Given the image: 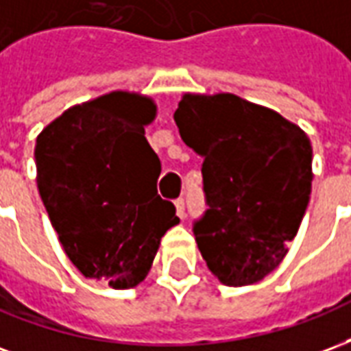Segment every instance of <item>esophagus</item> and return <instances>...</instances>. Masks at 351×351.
<instances>
[{"label": "esophagus", "instance_id": "esophagus-1", "mask_svg": "<svg viewBox=\"0 0 351 351\" xmlns=\"http://www.w3.org/2000/svg\"><path fill=\"white\" fill-rule=\"evenodd\" d=\"M175 206H176V214H178V218H184L186 216V203H184V199H176L175 201Z\"/></svg>", "mask_w": 351, "mask_h": 351}]
</instances>
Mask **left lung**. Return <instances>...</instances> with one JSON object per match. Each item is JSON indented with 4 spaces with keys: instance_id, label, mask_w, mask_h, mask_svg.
Masks as SVG:
<instances>
[{
    "instance_id": "1",
    "label": "left lung",
    "mask_w": 351,
    "mask_h": 351,
    "mask_svg": "<svg viewBox=\"0 0 351 351\" xmlns=\"http://www.w3.org/2000/svg\"><path fill=\"white\" fill-rule=\"evenodd\" d=\"M175 122L203 156L206 208L193 235L226 286L265 278L287 254L312 190V146L301 128L233 93L184 95Z\"/></svg>"
}]
</instances>
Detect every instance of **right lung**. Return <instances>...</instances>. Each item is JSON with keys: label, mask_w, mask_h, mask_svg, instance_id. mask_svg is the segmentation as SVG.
<instances>
[{"label": "right lung", "mask_w": 351, "mask_h": 351, "mask_svg": "<svg viewBox=\"0 0 351 351\" xmlns=\"http://www.w3.org/2000/svg\"><path fill=\"white\" fill-rule=\"evenodd\" d=\"M152 99L112 92L65 110L35 145L37 188L67 258L86 278L135 287L178 223L158 195L161 163L145 125Z\"/></svg>", "instance_id": "add662e5"}]
</instances>
